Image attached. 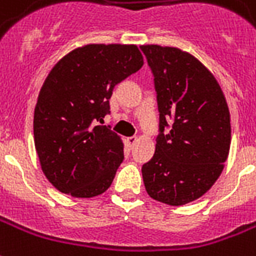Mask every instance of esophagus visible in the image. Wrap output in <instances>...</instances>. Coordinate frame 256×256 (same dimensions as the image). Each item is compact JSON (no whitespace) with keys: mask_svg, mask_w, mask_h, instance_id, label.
Masks as SVG:
<instances>
[{"mask_svg":"<svg viewBox=\"0 0 256 256\" xmlns=\"http://www.w3.org/2000/svg\"><path fill=\"white\" fill-rule=\"evenodd\" d=\"M126 142H128V146H133L134 144L137 142V137H128L126 138Z\"/></svg>","mask_w":256,"mask_h":256,"instance_id":"34e87169","label":"esophagus"}]
</instances>
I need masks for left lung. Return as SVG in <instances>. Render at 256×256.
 <instances>
[{"label":"left lung","instance_id":"left-lung-1","mask_svg":"<svg viewBox=\"0 0 256 256\" xmlns=\"http://www.w3.org/2000/svg\"><path fill=\"white\" fill-rule=\"evenodd\" d=\"M153 73L160 112L156 152L142 166L150 198L171 206L198 200L224 170L230 116L214 76L176 47L140 46Z\"/></svg>","mask_w":256,"mask_h":256}]
</instances>
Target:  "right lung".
Returning a JSON list of instances; mask_svg holds the SVG:
<instances>
[{"label":"right lung","mask_w":256,"mask_h":256,"mask_svg":"<svg viewBox=\"0 0 256 256\" xmlns=\"http://www.w3.org/2000/svg\"><path fill=\"white\" fill-rule=\"evenodd\" d=\"M144 65L136 44H86L70 51L44 80L34 112L43 174L60 192L100 196L123 162V142L103 122L115 85Z\"/></svg>","instance_id":"obj_1"}]
</instances>
